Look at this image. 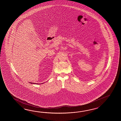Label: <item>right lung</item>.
Wrapping results in <instances>:
<instances>
[{
    "label": "right lung",
    "mask_w": 121,
    "mask_h": 121,
    "mask_svg": "<svg viewBox=\"0 0 121 121\" xmlns=\"http://www.w3.org/2000/svg\"><path fill=\"white\" fill-rule=\"evenodd\" d=\"M30 83H34V84H42V83H44V82H43V83H33V82H30Z\"/></svg>",
    "instance_id": "obj_1"
}]
</instances>
